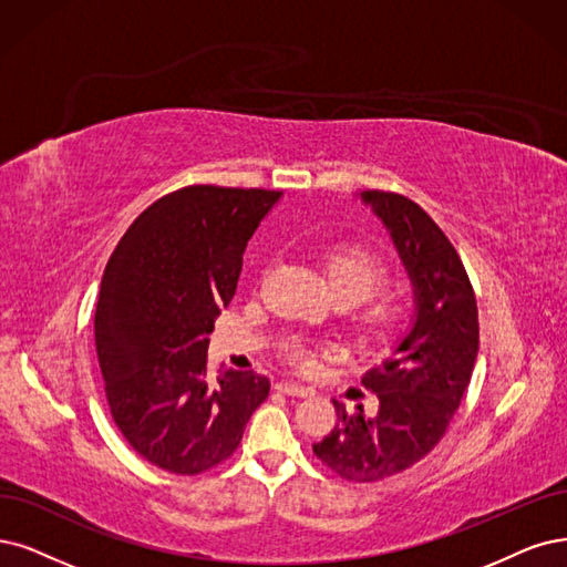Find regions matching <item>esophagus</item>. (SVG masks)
<instances>
[{
  "label": "esophagus",
  "mask_w": 567,
  "mask_h": 567,
  "mask_svg": "<svg viewBox=\"0 0 567 567\" xmlns=\"http://www.w3.org/2000/svg\"><path fill=\"white\" fill-rule=\"evenodd\" d=\"M276 390L285 392V394H291V396H308L310 394V388L299 385V383H287V381L276 383Z\"/></svg>",
  "instance_id": "34e87169"
}]
</instances>
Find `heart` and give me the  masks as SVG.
Segmentation results:
<instances>
[{"instance_id": "obj_1", "label": "heart", "mask_w": 567, "mask_h": 567, "mask_svg": "<svg viewBox=\"0 0 567 567\" xmlns=\"http://www.w3.org/2000/svg\"><path fill=\"white\" fill-rule=\"evenodd\" d=\"M324 270L331 289L348 303L367 301L375 291H381L390 278L385 261L375 251L358 243L333 245L324 257ZM358 320L369 337L385 339L400 327L402 308L392 299H379L371 301L360 312ZM282 358L287 364L297 369H312V364H316V348L301 339H291L282 348Z\"/></svg>"}]
</instances>
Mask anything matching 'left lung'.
Masks as SVG:
<instances>
[{"label": "left lung", "instance_id": "left-lung-1", "mask_svg": "<svg viewBox=\"0 0 567 567\" xmlns=\"http://www.w3.org/2000/svg\"><path fill=\"white\" fill-rule=\"evenodd\" d=\"M409 270L415 297L411 331L392 358L367 371L375 415L348 413L333 400L337 425L312 444L322 465L354 484L400 474L446 434L463 402L478 352V310L463 259L421 205L392 192H364Z\"/></svg>", "mask_w": 567, "mask_h": 567}]
</instances>
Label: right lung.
<instances>
[{"instance_id":"1","label":"right lung","mask_w":567,"mask_h":567,"mask_svg":"<svg viewBox=\"0 0 567 567\" xmlns=\"http://www.w3.org/2000/svg\"><path fill=\"white\" fill-rule=\"evenodd\" d=\"M282 192L194 184L158 198L125 230L104 268L95 348L121 434L152 465L194 476L240 446L270 381L219 371L207 343L236 295L247 240Z\"/></svg>"}]
</instances>
